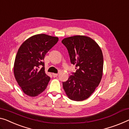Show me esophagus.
<instances>
[{"instance_id":"34e87169","label":"esophagus","mask_w":129,"mask_h":129,"mask_svg":"<svg viewBox=\"0 0 129 129\" xmlns=\"http://www.w3.org/2000/svg\"><path fill=\"white\" fill-rule=\"evenodd\" d=\"M52 75L54 78H55V77H57V76H58V74H54L53 73V74H52Z\"/></svg>"}]
</instances>
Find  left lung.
Segmentation results:
<instances>
[{
	"instance_id": "1",
	"label": "left lung",
	"mask_w": 129,
	"mask_h": 129,
	"mask_svg": "<svg viewBox=\"0 0 129 129\" xmlns=\"http://www.w3.org/2000/svg\"><path fill=\"white\" fill-rule=\"evenodd\" d=\"M61 42L67 47L71 64L76 72L62 82L69 99L80 101L88 99L100 83L103 72V55L99 45L86 36L64 38Z\"/></svg>"
}]
</instances>
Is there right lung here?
Listing matches in <instances>:
<instances>
[{"label":"right lung","instance_id":"1","mask_svg":"<svg viewBox=\"0 0 129 129\" xmlns=\"http://www.w3.org/2000/svg\"><path fill=\"white\" fill-rule=\"evenodd\" d=\"M58 41V38L46 34L29 38L19 48L15 58L14 74L23 92L30 97L42 93L50 78L46 74L45 55ZM40 65L42 68L39 69Z\"/></svg>","mask_w":129,"mask_h":129}]
</instances>
